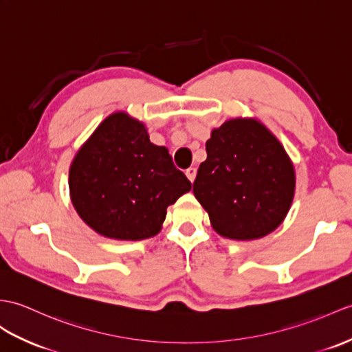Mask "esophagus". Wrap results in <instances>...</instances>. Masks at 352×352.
Segmentation results:
<instances>
[{
	"mask_svg": "<svg viewBox=\"0 0 352 352\" xmlns=\"http://www.w3.org/2000/svg\"><path fill=\"white\" fill-rule=\"evenodd\" d=\"M186 175H187V178L190 179V182H193L195 177H196V168H189V169H186Z\"/></svg>",
	"mask_w": 352,
	"mask_h": 352,
	"instance_id": "1",
	"label": "esophagus"
}]
</instances>
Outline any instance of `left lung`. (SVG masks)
<instances>
[{
    "label": "left lung",
    "instance_id": "left-lung-1",
    "mask_svg": "<svg viewBox=\"0 0 352 352\" xmlns=\"http://www.w3.org/2000/svg\"><path fill=\"white\" fill-rule=\"evenodd\" d=\"M193 182L214 231L232 240L261 239L282 223L296 189L280 142L256 120L235 118L211 132Z\"/></svg>",
    "mask_w": 352,
    "mask_h": 352
}]
</instances>
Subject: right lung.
Returning a JSON list of instances; mask_svg holds the SVG:
<instances>
[{
  "label": "right lung",
  "mask_w": 352,
  "mask_h": 352,
  "mask_svg": "<svg viewBox=\"0 0 352 352\" xmlns=\"http://www.w3.org/2000/svg\"><path fill=\"white\" fill-rule=\"evenodd\" d=\"M72 202L96 232L116 240L156 235L166 208L192 189L165 146L150 142L142 122L112 113L72 163Z\"/></svg>",
  "instance_id": "1"
}]
</instances>
